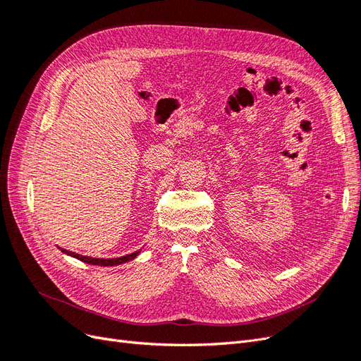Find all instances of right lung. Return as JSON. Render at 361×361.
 I'll return each instance as SVG.
<instances>
[{"label":"right lung","mask_w":361,"mask_h":361,"mask_svg":"<svg viewBox=\"0 0 361 361\" xmlns=\"http://www.w3.org/2000/svg\"><path fill=\"white\" fill-rule=\"evenodd\" d=\"M60 248V247H59ZM64 255L68 256H72L75 259H78L81 262H84V264H89V265H97V267H114V265H122L125 264V262H129L135 259L140 251H135V253H130V255H126V256H122V257H114V259H96V257H90V256H82V255H78V253H73V251H69V250H64V248H60Z\"/></svg>","instance_id":"1"}]
</instances>
